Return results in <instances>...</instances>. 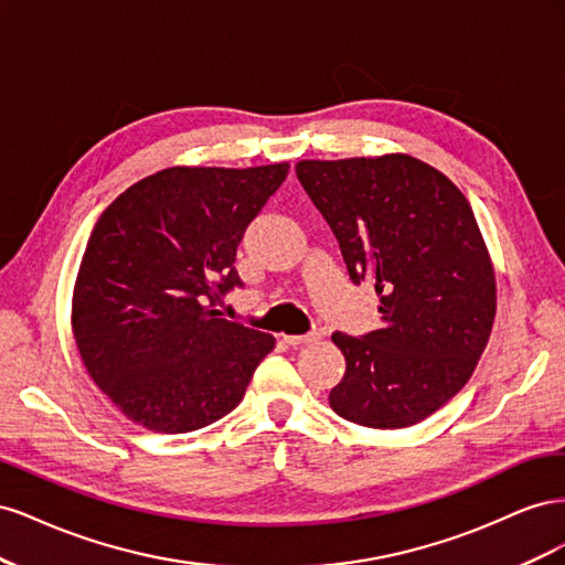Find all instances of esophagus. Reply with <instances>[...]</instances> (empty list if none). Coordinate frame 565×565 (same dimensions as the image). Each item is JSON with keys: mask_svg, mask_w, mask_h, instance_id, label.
I'll return each instance as SVG.
<instances>
[{"mask_svg": "<svg viewBox=\"0 0 565 565\" xmlns=\"http://www.w3.org/2000/svg\"><path fill=\"white\" fill-rule=\"evenodd\" d=\"M285 344L289 347H301V344H316L320 339V332H309V334H285Z\"/></svg>", "mask_w": 565, "mask_h": 565, "instance_id": "obj_1", "label": "esophagus"}]
</instances>
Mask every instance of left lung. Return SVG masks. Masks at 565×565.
<instances>
[{"label":"left lung","instance_id":"8db88e82","mask_svg":"<svg viewBox=\"0 0 565 565\" xmlns=\"http://www.w3.org/2000/svg\"><path fill=\"white\" fill-rule=\"evenodd\" d=\"M297 179L351 282L382 297L380 330L332 334L347 372L330 407L370 429L426 419L469 382L494 320V273L467 198L409 156L303 160Z\"/></svg>","mask_w":565,"mask_h":565}]
</instances>
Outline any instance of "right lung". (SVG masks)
<instances>
[{
    "label": "right lung",
    "mask_w": 565,
    "mask_h": 565,
    "mask_svg": "<svg viewBox=\"0 0 565 565\" xmlns=\"http://www.w3.org/2000/svg\"><path fill=\"white\" fill-rule=\"evenodd\" d=\"M287 172V162L162 169L96 221L73 330L92 380L131 422L188 434L243 401L276 339L221 318L216 303L243 287L237 245Z\"/></svg>",
    "instance_id": "1"
}]
</instances>
